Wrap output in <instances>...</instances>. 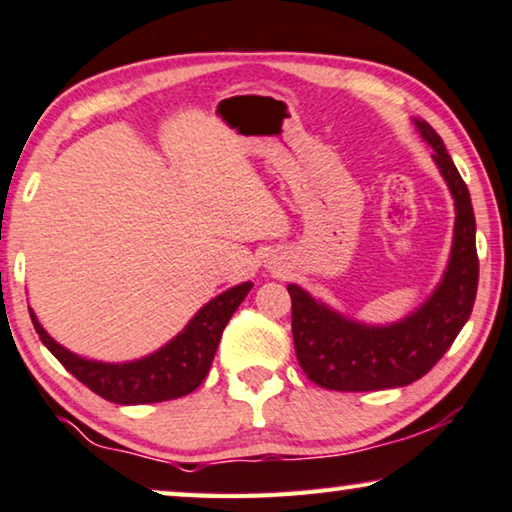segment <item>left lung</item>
Here are the masks:
<instances>
[{
  "mask_svg": "<svg viewBox=\"0 0 512 512\" xmlns=\"http://www.w3.org/2000/svg\"><path fill=\"white\" fill-rule=\"evenodd\" d=\"M434 164L455 201L453 247L446 272L429 298L395 323L372 325L344 316L316 300L298 284H288L293 300V344L298 362L321 388L365 392L402 388L425 376L469 321L478 291L476 217L469 189L425 120L413 117Z\"/></svg>",
  "mask_w": 512,
  "mask_h": 512,
  "instance_id": "left-lung-1",
  "label": "left lung"
}]
</instances>
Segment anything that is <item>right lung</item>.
Listing matches in <instances>:
<instances>
[{"mask_svg": "<svg viewBox=\"0 0 512 512\" xmlns=\"http://www.w3.org/2000/svg\"><path fill=\"white\" fill-rule=\"evenodd\" d=\"M251 288L254 284L244 281L219 293L217 298L198 309L194 318L168 344L150 355L127 362L83 358L55 342L39 323L34 309H29V316L43 346L96 395L124 406L154 404L189 395L203 383L221 342V332Z\"/></svg>", "mask_w": 512, "mask_h": 512, "instance_id": "right-lung-1", "label": "right lung"}]
</instances>
